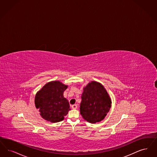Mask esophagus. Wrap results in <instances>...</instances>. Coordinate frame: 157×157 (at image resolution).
Here are the masks:
<instances>
[{
	"instance_id": "esophagus-1",
	"label": "esophagus",
	"mask_w": 157,
	"mask_h": 157,
	"mask_svg": "<svg viewBox=\"0 0 157 157\" xmlns=\"http://www.w3.org/2000/svg\"><path fill=\"white\" fill-rule=\"evenodd\" d=\"M71 108H72L73 109H77V104L73 105L71 106Z\"/></svg>"
}]
</instances>
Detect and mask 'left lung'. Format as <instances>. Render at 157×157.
<instances>
[{"label": "left lung", "instance_id": "1", "mask_svg": "<svg viewBox=\"0 0 157 157\" xmlns=\"http://www.w3.org/2000/svg\"><path fill=\"white\" fill-rule=\"evenodd\" d=\"M111 107L110 96L101 83L92 81L84 87L80 112L86 121L92 124L100 122Z\"/></svg>", "mask_w": 157, "mask_h": 157}]
</instances>
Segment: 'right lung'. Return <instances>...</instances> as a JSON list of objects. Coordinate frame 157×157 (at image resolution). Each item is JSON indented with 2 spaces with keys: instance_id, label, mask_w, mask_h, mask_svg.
Segmentation results:
<instances>
[{
  "instance_id": "right-lung-1",
  "label": "right lung",
  "mask_w": 157,
  "mask_h": 157,
  "mask_svg": "<svg viewBox=\"0 0 157 157\" xmlns=\"http://www.w3.org/2000/svg\"><path fill=\"white\" fill-rule=\"evenodd\" d=\"M67 87V85L59 81H52L37 92L34 98L35 106L39 109L43 119L53 123L64 120L70 110L68 101L63 96Z\"/></svg>"
}]
</instances>
